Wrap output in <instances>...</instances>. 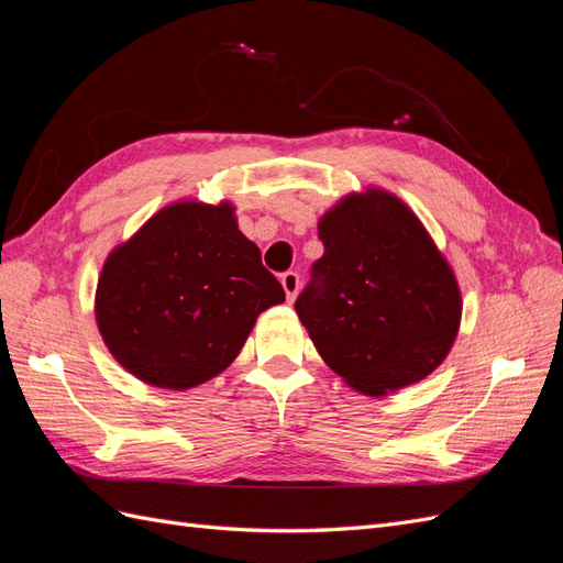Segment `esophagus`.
<instances>
[{
    "mask_svg": "<svg viewBox=\"0 0 563 563\" xmlns=\"http://www.w3.org/2000/svg\"><path fill=\"white\" fill-rule=\"evenodd\" d=\"M279 279H282L284 291H286V298L294 300V298L298 296V291H300V275H298V272L288 269V272H284V275H282Z\"/></svg>",
    "mask_w": 563,
    "mask_h": 563,
    "instance_id": "esophagus-1",
    "label": "esophagus"
}]
</instances>
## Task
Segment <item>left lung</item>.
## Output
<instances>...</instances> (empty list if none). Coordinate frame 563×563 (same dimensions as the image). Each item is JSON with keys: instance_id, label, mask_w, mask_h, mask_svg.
I'll list each match as a JSON object with an SVG mask.
<instances>
[{"instance_id": "8db88e82", "label": "left lung", "mask_w": 563, "mask_h": 563, "mask_svg": "<svg viewBox=\"0 0 563 563\" xmlns=\"http://www.w3.org/2000/svg\"><path fill=\"white\" fill-rule=\"evenodd\" d=\"M323 255L296 312L317 352L364 395H387L444 362L463 302L416 213L380 190L350 195L319 220Z\"/></svg>"}]
</instances>
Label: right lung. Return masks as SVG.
<instances>
[{
    "mask_svg": "<svg viewBox=\"0 0 563 563\" xmlns=\"http://www.w3.org/2000/svg\"><path fill=\"white\" fill-rule=\"evenodd\" d=\"M284 298L230 203L180 201L110 253L96 288V321L135 378L187 389L225 371L258 314Z\"/></svg>",
    "mask_w": 563,
    "mask_h": 563,
    "instance_id": "1",
    "label": "right lung"
}]
</instances>
